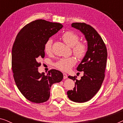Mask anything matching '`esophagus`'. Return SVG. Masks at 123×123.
<instances>
[{"mask_svg": "<svg viewBox=\"0 0 123 123\" xmlns=\"http://www.w3.org/2000/svg\"><path fill=\"white\" fill-rule=\"evenodd\" d=\"M63 78H64V79H67V78H68V75H67V74H65V73H64L63 74Z\"/></svg>", "mask_w": 123, "mask_h": 123, "instance_id": "obj_1", "label": "esophagus"}]
</instances>
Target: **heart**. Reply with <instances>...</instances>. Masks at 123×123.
<instances>
[{
    "label": "heart",
    "instance_id": "b5f03b06",
    "mask_svg": "<svg viewBox=\"0 0 123 123\" xmlns=\"http://www.w3.org/2000/svg\"><path fill=\"white\" fill-rule=\"evenodd\" d=\"M62 38L68 46L73 47V53L79 58H82L87 52V46L85 43L78 42L80 38L76 33L72 31H67L62 36ZM53 40L49 38L45 43V52L47 54H50L52 52ZM76 64V60L73 57L62 58L57 62L56 66L62 71L69 70Z\"/></svg>",
    "mask_w": 123,
    "mask_h": 123
}]
</instances>
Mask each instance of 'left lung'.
<instances>
[{
    "label": "left lung",
    "mask_w": 123,
    "mask_h": 123,
    "mask_svg": "<svg viewBox=\"0 0 123 123\" xmlns=\"http://www.w3.org/2000/svg\"><path fill=\"white\" fill-rule=\"evenodd\" d=\"M72 27L80 30L87 42L86 53L77 68L83 72L80 80L68 76L75 82L73 90L67 92L68 98L75 102H87L95 96L101 86L106 66L107 49L102 38L94 28L85 23H73Z\"/></svg>",
    "instance_id": "obj_1"
}]
</instances>
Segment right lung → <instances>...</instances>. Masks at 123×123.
Listing matches in <instances>:
<instances>
[{
  "instance_id": "right-lung-1",
  "label": "right lung",
  "mask_w": 123,
  "mask_h": 123,
  "mask_svg": "<svg viewBox=\"0 0 123 123\" xmlns=\"http://www.w3.org/2000/svg\"><path fill=\"white\" fill-rule=\"evenodd\" d=\"M63 26L43 19L31 22L17 35L12 53V68L15 82L21 93L30 101L43 103L49 100L52 85L62 81L63 74L51 69L40 73L37 60L45 57L44 46L50 37Z\"/></svg>"
}]
</instances>
